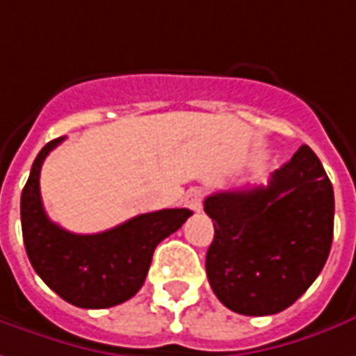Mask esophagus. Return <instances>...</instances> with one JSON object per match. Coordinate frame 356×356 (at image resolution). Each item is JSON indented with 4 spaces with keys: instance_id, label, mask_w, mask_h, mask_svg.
Wrapping results in <instances>:
<instances>
[{
    "instance_id": "esophagus-1",
    "label": "esophagus",
    "mask_w": 356,
    "mask_h": 356,
    "mask_svg": "<svg viewBox=\"0 0 356 356\" xmlns=\"http://www.w3.org/2000/svg\"><path fill=\"white\" fill-rule=\"evenodd\" d=\"M185 207L193 212H200L202 209V191L200 188H191L185 195Z\"/></svg>"
}]
</instances>
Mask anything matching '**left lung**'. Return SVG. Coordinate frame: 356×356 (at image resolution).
I'll use <instances>...</instances> for the list:
<instances>
[{
	"label": "left lung",
	"instance_id": "8db88e82",
	"mask_svg": "<svg viewBox=\"0 0 356 356\" xmlns=\"http://www.w3.org/2000/svg\"><path fill=\"white\" fill-rule=\"evenodd\" d=\"M214 222L207 275L232 312L270 316L292 306L323 269L333 239L335 198L318 156L300 146L267 187L204 198Z\"/></svg>",
	"mask_w": 356,
	"mask_h": 356
}]
</instances>
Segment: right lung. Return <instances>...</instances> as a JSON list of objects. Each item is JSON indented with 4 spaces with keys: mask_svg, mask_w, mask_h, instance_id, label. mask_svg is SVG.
I'll list each match as a JSON object with an SVG mask.
<instances>
[{
    "mask_svg": "<svg viewBox=\"0 0 356 356\" xmlns=\"http://www.w3.org/2000/svg\"><path fill=\"white\" fill-rule=\"evenodd\" d=\"M64 142H48L36 156L21 195V228L26 255L50 289L77 308L101 310L132 298L142 289L154 249L193 214L163 209L140 214L101 234H72L46 216L40 198V168Z\"/></svg>",
    "mask_w": 356,
    "mask_h": 356,
    "instance_id": "add662e5",
    "label": "right lung"
}]
</instances>
